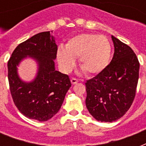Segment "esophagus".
<instances>
[{"mask_svg": "<svg viewBox=\"0 0 146 146\" xmlns=\"http://www.w3.org/2000/svg\"><path fill=\"white\" fill-rule=\"evenodd\" d=\"M70 81L72 84H76V83H77V82H79L77 79H76V78H71Z\"/></svg>", "mask_w": 146, "mask_h": 146, "instance_id": "34e87169", "label": "esophagus"}]
</instances>
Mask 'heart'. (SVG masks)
Instances as JSON below:
<instances>
[{
	"label": "heart",
	"mask_w": 146,
	"mask_h": 146,
	"mask_svg": "<svg viewBox=\"0 0 146 146\" xmlns=\"http://www.w3.org/2000/svg\"><path fill=\"white\" fill-rule=\"evenodd\" d=\"M111 55L109 40L104 35L84 33L66 42L65 48L57 49V57L62 70L69 73L79 57V65L87 75H97L108 65Z\"/></svg>",
	"instance_id": "b5f03b06"
}]
</instances>
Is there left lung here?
I'll return each mask as SVG.
<instances>
[{
	"label": "left lung",
	"instance_id": "8db88e82",
	"mask_svg": "<svg viewBox=\"0 0 146 146\" xmlns=\"http://www.w3.org/2000/svg\"><path fill=\"white\" fill-rule=\"evenodd\" d=\"M113 58L106 68L86 82V104L101 122H113L129 109L136 96L139 62L132 48L111 35Z\"/></svg>",
	"mask_w": 146,
	"mask_h": 146
}]
</instances>
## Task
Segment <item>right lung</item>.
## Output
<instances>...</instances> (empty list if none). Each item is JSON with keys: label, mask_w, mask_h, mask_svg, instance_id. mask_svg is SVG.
Segmentation results:
<instances>
[{"label": "right lung", "mask_w": 146, "mask_h": 146, "mask_svg": "<svg viewBox=\"0 0 146 146\" xmlns=\"http://www.w3.org/2000/svg\"><path fill=\"white\" fill-rule=\"evenodd\" d=\"M57 51L50 32H43L20 43L8 60L10 93L17 109L26 117L38 121L50 119L58 112L71 86L68 76L55 70ZM26 56L35 58L40 66L37 76L29 84L20 80L16 73V66Z\"/></svg>", "instance_id": "right-lung-1"}]
</instances>
